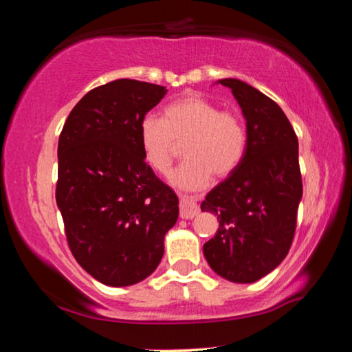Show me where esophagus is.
<instances>
[{
  "label": "esophagus",
  "mask_w": 352,
  "mask_h": 352,
  "mask_svg": "<svg viewBox=\"0 0 352 352\" xmlns=\"http://www.w3.org/2000/svg\"><path fill=\"white\" fill-rule=\"evenodd\" d=\"M200 212L199 205L188 197V195H182L180 197V217L182 219H192Z\"/></svg>",
  "instance_id": "1"
}]
</instances>
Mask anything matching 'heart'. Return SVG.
<instances>
[{
	"mask_svg": "<svg viewBox=\"0 0 352 352\" xmlns=\"http://www.w3.org/2000/svg\"><path fill=\"white\" fill-rule=\"evenodd\" d=\"M184 162L172 172L170 183L184 190L206 188L216 174L225 178L242 163L247 130L242 119L199 94L172 100L162 119L147 115L140 122V146L144 162L160 175L172 168L177 146Z\"/></svg>",
	"mask_w": 352,
	"mask_h": 352,
	"instance_id": "obj_1",
	"label": "heart"
}]
</instances>
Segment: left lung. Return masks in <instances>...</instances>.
Segmentation results:
<instances>
[{
    "mask_svg": "<svg viewBox=\"0 0 352 352\" xmlns=\"http://www.w3.org/2000/svg\"><path fill=\"white\" fill-rule=\"evenodd\" d=\"M247 121L242 163L201 201L219 230L204 245L211 269L231 283L269 275L287 256L302 197L298 138L275 100L239 79H220Z\"/></svg>",
    "mask_w": 352,
    "mask_h": 352,
    "instance_id": "left-lung-1",
    "label": "left lung"
}]
</instances>
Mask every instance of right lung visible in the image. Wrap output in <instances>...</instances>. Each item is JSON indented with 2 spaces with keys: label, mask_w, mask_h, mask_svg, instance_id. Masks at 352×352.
Listing matches in <instances>:
<instances>
[{
  "label": "right lung",
  "mask_w": 352,
  "mask_h": 352,
  "mask_svg": "<svg viewBox=\"0 0 352 352\" xmlns=\"http://www.w3.org/2000/svg\"><path fill=\"white\" fill-rule=\"evenodd\" d=\"M168 93L118 79L88 91L58 138L57 206L71 253L111 287L146 279L178 219V197L153 174L140 146V122Z\"/></svg>",
  "instance_id": "1"
}]
</instances>
